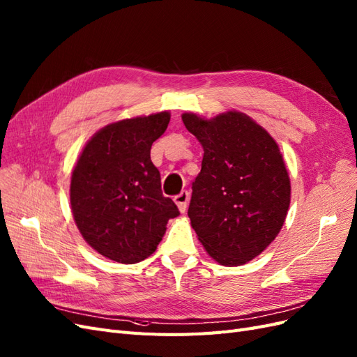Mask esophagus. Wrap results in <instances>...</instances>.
I'll return each instance as SVG.
<instances>
[{"label": "esophagus", "instance_id": "1", "mask_svg": "<svg viewBox=\"0 0 357 357\" xmlns=\"http://www.w3.org/2000/svg\"><path fill=\"white\" fill-rule=\"evenodd\" d=\"M189 199H190V193L188 190H181L178 195L174 197V202L177 204L180 213H185L188 210Z\"/></svg>", "mask_w": 357, "mask_h": 357}]
</instances>
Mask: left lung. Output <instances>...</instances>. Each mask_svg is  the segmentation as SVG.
Here are the masks:
<instances>
[{
	"label": "left lung",
	"instance_id": "8db88e82",
	"mask_svg": "<svg viewBox=\"0 0 357 357\" xmlns=\"http://www.w3.org/2000/svg\"><path fill=\"white\" fill-rule=\"evenodd\" d=\"M181 119L204 149L188 210L192 228L215 262L244 265L274 241L286 220L290 178L283 156L244 113Z\"/></svg>",
	"mask_w": 357,
	"mask_h": 357
}]
</instances>
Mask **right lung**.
Returning <instances> with one entry per match:
<instances>
[{
	"label": "right lung",
	"mask_w": 357,
	"mask_h": 357,
	"mask_svg": "<svg viewBox=\"0 0 357 357\" xmlns=\"http://www.w3.org/2000/svg\"><path fill=\"white\" fill-rule=\"evenodd\" d=\"M169 113L125 119L100 129L74 167L70 201L75 225L93 250L119 264L152 255L180 214L162 195L160 174L150 159Z\"/></svg>",
	"instance_id": "1"
}]
</instances>
